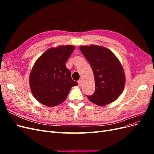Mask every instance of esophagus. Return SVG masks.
<instances>
[{"instance_id":"1","label":"esophagus","mask_w":154,"mask_h":154,"mask_svg":"<svg viewBox=\"0 0 154 154\" xmlns=\"http://www.w3.org/2000/svg\"><path fill=\"white\" fill-rule=\"evenodd\" d=\"M78 85L80 87V86L82 85V83H82V80H79V81L78 82Z\"/></svg>"}]
</instances>
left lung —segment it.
Instances as JSON below:
<instances>
[{"label": "left lung", "mask_w": 154, "mask_h": 154, "mask_svg": "<svg viewBox=\"0 0 154 154\" xmlns=\"http://www.w3.org/2000/svg\"><path fill=\"white\" fill-rule=\"evenodd\" d=\"M89 62L95 80V92L87 96L97 105L104 106L115 101L123 91L125 75L117 57L106 48L91 45L80 46Z\"/></svg>", "instance_id": "8db88e82"}]
</instances>
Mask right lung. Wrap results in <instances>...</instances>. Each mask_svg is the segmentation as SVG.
Listing matches in <instances>:
<instances>
[{"mask_svg":"<svg viewBox=\"0 0 154 154\" xmlns=\"http://www.w3.org/2000/svg\"><path fill=\"white\" fill-rule=\"evenodd\" d=\"M74 50L72 45L51 48L36 61L30 74L29 85L32 95L40 103L48 106L62 103L71 87L78 85L66 66Z\"/></svg>","mask_w":154,"mask_h":154,"instance_id":"right-lung-1","label":"right lung"}]
</instances>
